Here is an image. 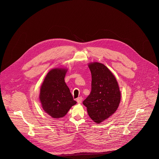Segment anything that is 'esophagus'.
Masks as SVG:
<instances>
[{"label": "esophagus", "mask_w": 159, "mask_h": 159, "mask_svg": "<svg viewBox=\"0 0 159 159\" xmlns=\"http://www.w3.org/2000/svg\"><path fill=\"white\" fill-rule=\"evenodd\" d=\"M82 100H83V98L81 97H80L76 98V102L78 103H81L82 102Z\"/></svg>", "instance_id": "34e87169"}]
</instances>
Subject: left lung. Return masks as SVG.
<instances>
[{"mask_svg":"<svg viewBox=\"0 0 159 159\" xmlns=\"http://www.w3.org/2000/svg\"><path fill=\"white\" fill-rule=\"evenodd\" d=\"M88 67L92 75L91 92L83 103L87 108L89 117L99 124L117 110L120 92L113 74L105 65L93 62Z\"/></svg>","mask_w":159,"mask_h":159,"instance_id":"1","label":"left lung"}]
</instances>
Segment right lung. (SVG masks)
<instances>
[{
    "instance_id": "add662e5",
    "label": "right lung",
    "mask_w": 159,
    "mask_h": 159,
    "mask_svg": "<svg viewBox=\"0 0 159 159\" xmlns=\"http://www.w3.org/2000/svg\"><path fill=\"white\" fill-rule=\"evenodd\" d=\"M67 71L65 68L52 69L40 88L39 98L42 108L53 118L64 117L76 103L64 80Z\"/></svg>"
}]
</instances>
